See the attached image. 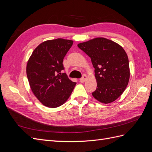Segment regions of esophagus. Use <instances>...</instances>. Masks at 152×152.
Returning a JSON list of instances; mask_svg holds the SVG:
<instances>
[{"instance_id": "1", "label": "esophagus", "mask_w": 152, "mask_h": 152, "mask_svg": "<svg viewBox=\"0 0 152 152\" xmlns=\"http://www.w3.org/2000/svg\"><path fill=\"white\" fill-rule=\"evenodd\" d=\"M86 79H87V75L85 74L83 75V76H82V77L80 79V82H81V83H83V82H84L86 81Z\"/></svg>"}]
</instances>
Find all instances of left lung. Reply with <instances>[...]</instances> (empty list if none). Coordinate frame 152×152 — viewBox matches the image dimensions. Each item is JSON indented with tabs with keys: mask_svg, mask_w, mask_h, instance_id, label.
Listing matches in <instances>:
<instances>
[{
	"mask_svg": "<svg viewBox=\"0 0 152 152\" xmlns=\"http://www.w3.org/2000/svg\"><path fill=\"white\" fill-rule=\"evenodd\" d=\"M91 58L97 82L92 93L98 102L108 104L125 91L130 77L127 55L121 45L103 37L91 39L77 45Z\"/></svg>",
	"mask_w": 152,
	"mask_h": 152,
	"instance_id": "1",
	"label": "left lung"
}]
</instances>
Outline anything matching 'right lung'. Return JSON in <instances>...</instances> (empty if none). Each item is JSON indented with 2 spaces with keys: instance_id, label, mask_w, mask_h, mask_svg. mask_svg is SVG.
<instances>
[{
  "instance_id": "1",
  "label": "right lung",
  "mask_w": 152,
  "mask_h": 152,
  "mask_svg": "<svg viewBox=\"0 0 152 152\" xmlns=\"http://www.w3.org/2000/svg\"><path fill=\"white\" fill-rule=\"evenodd\" d=\"M73 41L57 39L44 41L32 53L26 65V75L32 93L42 104L57 108L70 97L76 82L69 79L63 61Z\"/></svg>"
}]
</instances>
